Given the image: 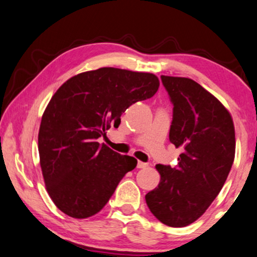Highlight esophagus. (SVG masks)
I'll return each instance as SVG.
<instances>
[{
    "instance_id": "obj_1",
    "label": "esophagus",
    "mask_w": 257,
    "mask_h": 257,
    "mask_svg": "<svg viewBox=\"0 0 257 257\" xmlns=\"http://www.w3.org/2000/svg\"><path fill=\"white\" fill-rule=\"evenodd\" d=\"M147 167H148V163H146V162H141V161H138V168L144 169V168H147Z\"/></svg>"
}]
</instances>
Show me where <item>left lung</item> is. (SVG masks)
Here are the masks:
<instances>
[{
  "label": "left lung",
  "instance_id": "1",
  "mask_svg": "<svg viewBox=\"0 0 257 257\" xmlns=\"http://www.w3.org/2000/svg\"><path fill=\"white\" fill-rule=\"evenodd\" d=\"M173 104L170 143L182 153L175 168L158 165L161 181L146 195L154 217L170 227L197 220L220 192L235 154V132L225 106L187 77L161 76Z\"/></svg>",
  "mask_w": 257,
  "mask_h": 257
}]
</instances>
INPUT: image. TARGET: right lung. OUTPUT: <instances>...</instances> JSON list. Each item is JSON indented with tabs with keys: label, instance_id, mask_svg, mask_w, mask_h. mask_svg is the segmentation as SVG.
I'll list each match as a JSON object with an SVG mask.
<instances>
[{
	"label": "right lung",
	"instance_id": "1",
	"mask_svg": "<svg viewBox=\"0 0 257 257\" xmlns=\"http://www.w3.org/2000/svg\"><path fill=\"white\" fill-rule=\"evenodd\" d=\"M154 74L104 67L81 73L61 85L43 114L38 150L50 197L69 217L98 213L126 173L137 167L97 139L132 104L153 97Z\"/></svg>",
	"mask_w": 257,
	"mask_h": 257
}]
</instances>
